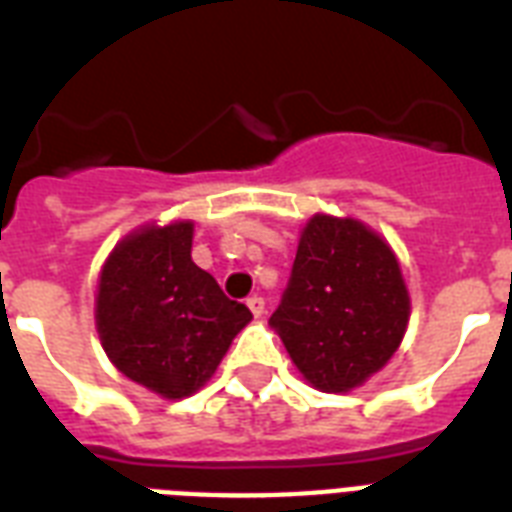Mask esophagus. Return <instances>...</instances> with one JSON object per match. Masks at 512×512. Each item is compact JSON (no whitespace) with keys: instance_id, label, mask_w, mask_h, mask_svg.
<instances>
[{"instance_id":"1","label":"esophagus","mask_w":512,"mask_h":512,"mask_svg":"<svg viewBox=\"0 0 512 512\" xmlns=\"http://www.w3.org/2000/svg\"><path fill=\"white\" fill-rule=\"evenodd\" d=\"M247 305H249V311H252V316H255V319H260V316H263L265 313V300L263 297H249L247 300Z\"/></svg>"}]
</instances>
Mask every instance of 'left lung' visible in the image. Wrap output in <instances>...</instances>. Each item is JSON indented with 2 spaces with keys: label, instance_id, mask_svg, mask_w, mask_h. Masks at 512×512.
<instances>
[{
  "label": "left lung",
  "instance_id": "left-lung-1",
  "mask_svg": "<svg viewBox=\"0 0 512 512\" xmlns=\"http://www.w3.org/2000/svg\"><path fill=\"white\" fill-rule=\"evenodd\" d=\"M396 252L353 217L313 215L271 324L292 364L324 393H348L388 364L409 324Z\"/></svg>",
  "mask_w": 512,
  "mask_h": 512
}]
</instances>
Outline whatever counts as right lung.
I'll use <instances>...</instances> for the list:
<instances>
[{
    "label": "right lung",
    "mask_w": 512,
    "mask_h": 512,
    "mask_svg": "<svg viewBox=\"0 0 512 512\" xmlns=\"http://www.w3.org/2000/svg\"><path fill=\"white\" fill-rule=\"evenodd\" d=\"M193 223L140 225L100 271L95 327L111 364L162 398L207 385L233 337L252 321L191 260Z\"/></svg>",
    "instance_id": "1"
}]
</instances>
